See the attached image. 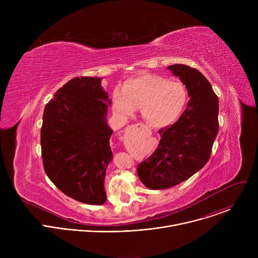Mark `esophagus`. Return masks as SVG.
I'll return each mask as SVG.
<instances>
[{
	"mask_svg": "<svg viewBox=\"0 0 258 258\" xmlns=\"http://www.w3.org/2000/svg\"><path fill=\"white\" fill-rule=\"evenodd\" d=\"M128 131L130 132H140L141 134H143L144 136H146V137H148L150 134H151V132H150V130L147 127L146 125H144V124H142V123H137V124H134V125H132V126H130L128 127Z\"/></svg>",
	"mask_w": 258,
	"mask_h": 258,
	"instance_id": "obj_1",
	"label": "esophagus"
}]
</instances>
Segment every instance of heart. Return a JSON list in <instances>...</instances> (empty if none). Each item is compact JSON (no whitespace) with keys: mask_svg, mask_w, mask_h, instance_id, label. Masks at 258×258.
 Instances as JSON below:
<instances>
[{"mask_svg":"<svg viewBox=\"0 0 258 258\" xmlns=\"http://www.w3.org/2000/svg\"><path fill=\"white\" fill-rule=\"evenodd\" d=\"M114 113L121 117L133 115L141 108L142 116L153 127H166L173 124L181 115L188 102L187 87L179 81L142 73L127 80L122 90L112 93Z\"/></svg>","mask_w":258,"mask_h":258,"instance_id":"b5f03b06","label":"heart"}]
</instances>
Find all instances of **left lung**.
<instances>
[{
    "instance_id": "8db88e82",
    "label": "left lung",
    "mask_w": 258,
    "mask_h": 258,
    "mask_svg": "<svg viewBox=\"0 0 258 258\" xmlns=\"http://www.w3.org/2000/svg\"><path fill=\"white\" fill-rule=\"evenodd\" d=\"M187 87V108L171 126L158 131L157 149L138 165V175L151 190H164L187 180L208 161L218 133V98L202 73L190 66H167Z\"/></svg>"
}]
</instances>
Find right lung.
Instances as JSON below:
<instances>
[{"label": "right lung", "mask_w": 258, "mask_h": 258, "mask_svg": "<svg viewBox=\"0 0 258 258\" xmlns=\"http://www.w3.org/2000/svg\"><path fill=\"white\" fill-rule=\"evenodd\" d=\"M102 78L72 79L46 105L41 128L45 171L68 197L86 204L106 201L104 179L112 161L107 121L111 105Z\"/></svg>", "instance_id": "obj_1"}]
</instances>
